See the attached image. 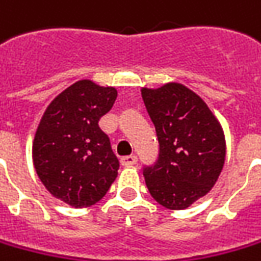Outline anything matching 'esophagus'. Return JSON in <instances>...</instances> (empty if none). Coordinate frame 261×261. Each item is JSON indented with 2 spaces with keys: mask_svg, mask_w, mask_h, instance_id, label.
Listing matches in <instances>:
<instances>
[{
  "mask_svg": "<svg viewBox=\"0 0 261 261\" xmlns=\"http://www.w3.org/2000/svg\"><path fill=\"white\" fill-rule=\"evenodd\" d=\"M136 163H137V157H136L134 154H131V155H124L123 159H121V164H123L124 167L134 166Z\"/></svg>",
  "mask_w": 261,
  "mask_h": 261,
  "instance_id": "1",
  "label": "esophagus"
}]
</instances>
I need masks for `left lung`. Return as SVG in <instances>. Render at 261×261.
Returning a JSON list of instances; mask_svg holds the SVG:
<instances>
[{"mask_svg": "<svg viewBox=\"0 0 261 261\" xmlns=\"http://www.w3.org/2000/svg\"><path fill=\"white\" fill-rule=\"evenodd\" d=\"M141 95L160 144L154 166L143 168L147 189L167 208H187L212 190L223 170V128L204 101L182 84L143 88Z\"/></svg>", "mask_w": 261, "mask_h": 261, "instance_id": "8db88e82", "label": "left lung"}]
</instances>
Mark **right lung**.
I'll use <instances>...</instances> for the list:
<instances>
[{"label": "right lung", "instance_id": "right-lung-1", "mask_svg": "<svg viewBox=\"0 0 261 261\" xmlns=\"http://www.w3.org/2000/svg\"><path fill=\"white\" fill-rule=\"evenodd\" d=\"M117 98L114 87L81 80L49 102L33 143L35 171L45 189L71 207L100 201L120 163L98 121Z\"/></svg>", "mask_w": 261, "mask_h": 261}]
</instances>
